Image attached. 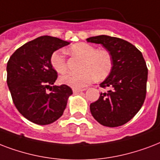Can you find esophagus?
Returning <instances> with one entry per match:
<instances>
[{"label":"esophagus","mask_w":160,"mask_h":160,"mask_svg":"<svg viewBox=\"0 0 160 160\" xmlns=\"http://www.w3.org/2000/svg\"><path fill=\"white\" fill-rule=\"evenodd\" d=\"M85 89H78V88H73L72 89V91H73L74 93H78V92H80L84 91Z\"/></svg>","instance_id":"34e87169"}]
</instances>
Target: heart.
I'll return each instance as SVG.
<instances>
[{
  "mask_svg": "<svg viewBox=\"0 0 160 160\" xmlns=\"http://www.w3.org/2000/svg\"><path fill=\"white\" fill-rule=\"evenodd\" d=\"M68 52L82 58L80 73L68 72L59 78L61 83L73 88H83L93 81L106 78L111 72L113 66L111 53L105 49H98L88 43L80 42L74 44L68 49ZM51 65L58 73L67 71L65 58L60 51H55L50 58Z\"/></svg>",
  "mask_w": 160,
  "mask_h": 160,
  "instance_id": "obj_1",
  "label": "heart"
}]
</instances>
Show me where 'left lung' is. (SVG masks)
I'll use <instances>...</instances> for the list:
<instances>
[{
	"label": "left lung",
	"instance_id": "1",
	"mask_svg": "<svg viewBox=\"0 0 160 160\" xmlns=\"http://www.w3.org/2000/svg\"><path fill=\"white\" fill-rule=\"evenodd\" d=\"M87 42L102 44L112 57L113 66L100 84L108 92L90 104L92 115L100 124L118 127L131 120L143 106L146 97L148 68L135 46L121 38L97 36Z\"/></svg>",
	"mask_w": 160,
	"mask_h": 160
}]
</instances>
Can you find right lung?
<instances>
[{
	"instance_id": "add662e5",
	"label": "right lung",
	"mask_w": 160,
	"mask_h": 160,
	"mask_svg": "<svg viewBox=\"0 0 160 160\" xmlns=\"http://www.w3.org/2000/svg\"><path fill=\"white\" fill-rule=\"evenodd\" d=\"M68 42L42 36L16 50L7 62V82L12 101L22 116L39 125L50 124L62 115L72 90L52 86L58 78L51 56ZM49 89L50 92H48Z\"/></svg>"
}]
</instances>
